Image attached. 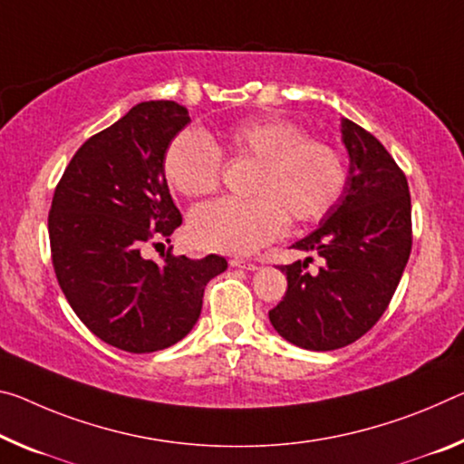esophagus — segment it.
I'll return each instance as SVG.
<instances>
[{
    "instance_id": "esophagus-1",
    "label": "esophagus",
    "mask_w": 464,
    "mask_h": 464,
    "mask_svg": "<svg viewBox=\"0 0 464 464\" xmlns=\"http://www.w3.org/2000/svg\"><path fill=\"white\" fill-rule=\"evenodd\" d=\"M233 268H244V270H258V264L252 262V260H246V258H233L231 262Z\"/></svg>"
}]
</instances>
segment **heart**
Wrapping results in <instances>:
<instances>
[{
    "instance_id": "obj_1",
    "label": "heart",
    "mask_w": 464,
    "mask_h": 464,
    "mask_svg": "<svg viewBox=\"0 0 464 464\" xmlns=\"http://www.w3.org/2000/svg\"><path fill=\"white\" fill-rule=\"evenodd\" d=\"M225 154L231 163H254L247 200L202 204L189 215L196 246L223 254H252L281 237L286 220L310 223L324 217L341 196L347 169L336 149L305 136L283 117H249L218 134L181 130L167 146L163 171L179 194H215Z\"/></svg>"
}]
</instances>
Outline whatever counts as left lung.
Listing matches in <instances>:
<instances>
[{"label": "left lung", "mask_w": 464, "mask_h": 464, "mask_svg": "<svg viewBox=\"0 0 464 464\" xmlns=\"http://www.w3.org/2000/svg\"><path fill=\"white\" fill-rule=\"evenodd\" d=\"M349 152L343 194L320 227L293 244L322 258L281 266L286 293L268 312L285 341L310 351H334L355 343L386 312L411 254V196L401 167L378 138L341 120Z\"/></svg>", "instance_id": "left-lung-1"}]
</instances>
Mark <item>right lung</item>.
<instances>
[{"instance_id":"1","label":"right lung","mask_w":464,"mask_h":464,"mask_svg":"<svg viewBox=\"0 0 464 464\" xmlns=\"http://www.w3.org/2000/svg\"><path fill=\"white\" fill-rule=\"evenodd\" d=\"M188 123L175 101L131 107L80 146L51 202V258L65 299L92 334L128 353L181 341L200 318L204 286L227 270L217 254H167L160 264L140 254L181 225L163 160Z\"/></svg>"}]
</instances>
